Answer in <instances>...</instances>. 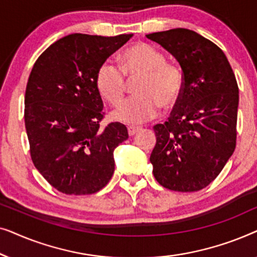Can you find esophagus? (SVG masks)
<instances>
[{
  "mask_svg": "<svg viewBox=\"0 0 257 257\" xmlns=\"http://www.w3.org/2000/svg\"><path fill=\"white\" fill-rule=\"evenodd\" d=\"M140 128H138V127H133V126H131V127H128L127 128V132H128V136L130 137H132V136H135L137 132L139 131Z\"/></svg>",
  "mask_w": 257,
  "mask_h": 257,
  "instance_id": "1",
  "label": "esophagus"
}]
</instances>
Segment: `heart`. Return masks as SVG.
I'll list each match as a JSON object with an SVG mask.
<instances>
[{"mask_svg": "<svg viewBox=\"0 0 257 257\" xmlns=\"http://www.w3.org/2000/svg\"><path fill=\"white\" fill-rule=\"evenodd\" d=\"M139 77L133 96L112 112V118L126 125H139L156 118L160 106L171 108L180 99L184 76L177 65L168 64L163 52L138 43L121 55V69L104 62L97 70L96 87L107 103L117 105L124 96L126 79Z\"/></svg>", "mask_w": 257, "mask_h": 257, "instance_id": "1", "label": "heart"}]
</instances>
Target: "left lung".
<instances>
[{
  "mask_svg": "<svg viewBox=\"0 0 257 257\" xmlns=\"http://www.w3.org/2000/svg\"><path fill=\"white\" fill-rule=\"evenodd\" d=\"M146 37L170 52L184 73L171 118L153 127L154 178L171 191H200L220 174L236 146V78L223 51L195 31L178 28Z\"/></svg>",
  "mask_w": 257,
  "mask_h": 257,
  "instance_id": "left-lung-1",
  "label": "left lung"
}]
</instances>
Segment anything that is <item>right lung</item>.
<instances>
[{"instance_id":"1","label":"right lung","mask_w":257,"mask_h":257,"mask_svg":"<svg viewBox=\"0 0 257 257\" xmlns=\"http://www.w3.org/2000/svg\"><path fill=\"white\" fill-rule=\"evenodd\" d=\"M132 36L68 35L51 44L31 70L24 97L31 159L64 194H93L113 175V151L128 133L120 122L99 127L104 105L96 73Z\"/></svg>"}]
</instances>
